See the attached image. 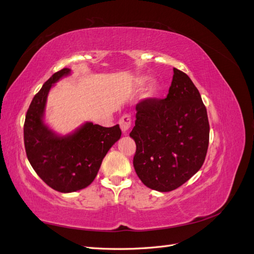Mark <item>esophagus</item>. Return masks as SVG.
I'll use <instances>...</instances> for the list:
<instances>
[{
	"instance_id": "34e87169",
	"label": "esophagus",
	"mask_w": 254,
	"mask_h": 254,
	"mask_svg": "<svg viewBox=\"0 0 254 254\" xmlns=\"http://www.w3.org/2000/svg\"><path fill=\"white\" fill-rule=\"evenodd\" d=\"M119 124L121 126V129L123 132L128 131V129L131 126V118H130L129 114H124L123 117L120 119Z\"/></svg>"
}]
</instances>
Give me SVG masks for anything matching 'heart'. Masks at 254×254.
Listing matches in <instances>:
<instances>
[{
	"instance_id": "1",
	"label": "heart",
	"mask_w": 254,
	"mask_h": 254,
	"mask_svg": "<svg viewBox=\"0 0 254 254\" xmlns=\"http://www.w3.org/2000/svg\"><path fill=\"white\" fill-rule=\"evenodd\" d=\"M146 80H147V78L146 77H140V78H137L136 80H135V86L137 87V88H142L144 84L146 83ZM157 88H158V86H157V82H151L149 86H148V88H147V90H146V93H145V95L147 96V97H151V96H153L155 95V93H156V91H157Z\"/></svg>"
}]
</instances>
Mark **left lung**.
<instances>
[{
  "mask_svg": "<svg viewBox=\"0 0 254 254\" xmlns=\"http://www.w3.org/2000/svg\"><path fill=\"white\" fill-rule=\"evenodd\" d=\"M130 136L136 145L133 166L146 187L178 189L200 170L209 146L205 106L189 76L174 67L164 99L147 98L135 106Z\"/></svg>",
  "mask_w": 254,
  "mask_h": 254,
  "instance_id": "8db88e82",
  "label": "left lung"
}]
</instances>
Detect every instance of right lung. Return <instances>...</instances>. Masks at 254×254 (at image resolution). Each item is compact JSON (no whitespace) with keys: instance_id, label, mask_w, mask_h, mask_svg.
Segmentation results:
<instances>
[{"instance_id":"1","label":"right lung","mask_w":254,"mask_h":254,"mask_svg":"<svg viewBox=\"0 0 254 254\" xmlns=\"http://www.w3.org/2000/svg\"><path fill=\"white\" fill-rule=\"evenodd\" d=\"M70 74V68L64 67L44 82L29 105L24 123V145L30 165L50 188L60 193L90 186L107 152L122 135L119 125L107 128L87 122L72 133L59 135L45 124L49 92Z\"/></svg>"}]
</instances>
